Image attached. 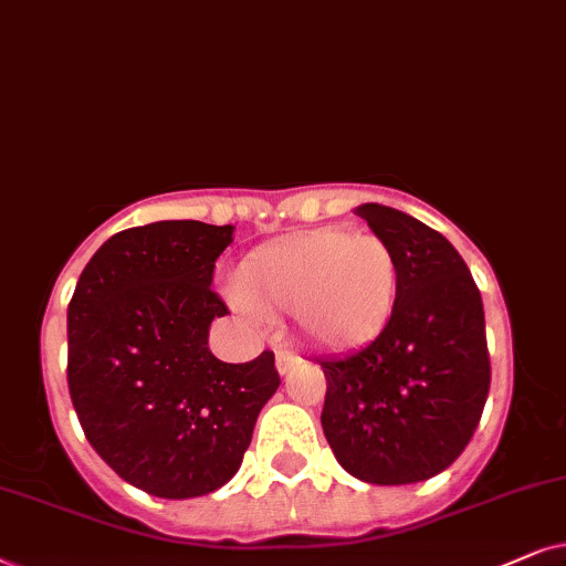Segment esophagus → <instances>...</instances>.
Returning <instances> with one entry per match:
<instances>
[{
  "label": "esophagus",
  "mask_w": 566,
  "mask_h": 566,
  "mask_svg": "<svg viewBox=\"0 0 566 566\" xmlns=\"http://www.w3.org/2000/svg\"><path fill=\"white\" fill-rule=\"evenodd\" d=\"M300 361V357L295 352H290V349H276V370L279 373H290L292 367H295Z\"/></svg>",
  "instance_id": "obj_1"
}]
</instances>
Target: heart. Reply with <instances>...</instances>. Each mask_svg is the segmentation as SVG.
I'll return each mask as SVG.
<instances>
[{
	"label": "heart",
	"instance_id": "1",
	"mask_svg": "<svg viewBox=\"0 0 566 566\" xmlns=\"http://www.w3.org/2000/svg\"><path fill=\"white\" fill-rule=\"evenodd\" d=\"M401 290L394 245L373 232L321 228L255 248L240 263L238 292L266 318L295 315L307 342L328 352L373 344Z\"/></svg>",
	"mask_w": 566,
	"mask_h": 566
}]
</instances>
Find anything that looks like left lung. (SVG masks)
<instances>
[{"label": "left lung", "instance_id": "1", "mask_svg": "<svg viewBox=\"0 0 566 566\" xmlns=\"http://www.w3.org/2000/svg\"><path fill=\"white\" fill-rule=\"evenodd\" d=\"M401 263L388 328L361 349L318 359L321 424L336 461L367 484H413L455 463L476 432L492 365L481 292L440 232L394 207L361 205Z\"/></svg>", "mask_w": 566, "mask_h": 566}]
</instances>
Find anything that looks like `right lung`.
I'll return each mask as SVG.
<instances>
[{
    "label": "right lung",
    "mask_w": 566,
    "mask_h": 566,
    "mask_svg": "<svg viewBox=\"0 0 566 566\" xmlns=\"http://www.w3.org/2000/svg\"><path fill=\"white\" fill-rule=\"evenodd\" d=\"M232 224L165 220L97 248L66 311V382L95 453L165 500L235 476L255 419L279 388L274 352L243 365L209 352L228 305L209 287Z\"/></svg>",
    "instance_id": "1"
}]
</instances>
